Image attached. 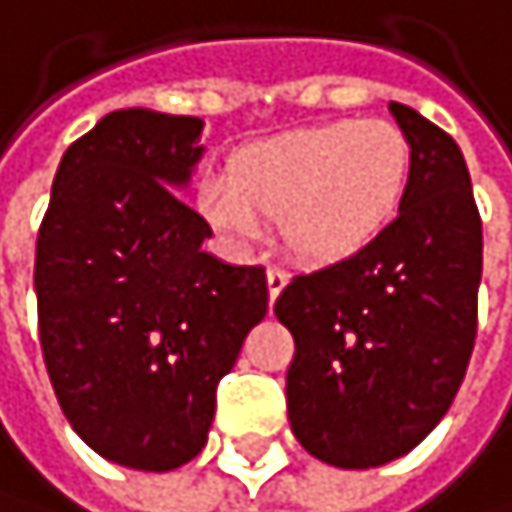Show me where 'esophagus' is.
<instances>
[{
    "label": "esophagus",
    "mask_w": 512,
    "mask_h": 512,
    "mask_svg": "<svg viewBox=\"0 0 512 512\" xmlns=\"http://www.w3.org/2000/svg\"><path fill=\"white\" fill-rule=\"evenodd\" d=\"M286 286H289V273L282 270V267H267V289H270V298H276Z\"/></svg>",
    "instance_id": "1"
}]
</instances>
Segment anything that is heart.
<instances>
[{
	"label": "heart",
	"mask_w": 512,
	"mask_h": 512,
	"mask_svg": "<svg viewBox=\"0 0 512 512\" xmlns=\"http://www.w3.org/2000/svg\"><path fill=\"white\" fill-rule=\"evenodd\" d=\"M410 170V142L395 124L335 120L248 145L230 161V180L198 186V211L230 242H261L273 220L301 258L339 261L395 220Z\"/></svg>",
	"instance_id": "obj_1"
}]
</instances>
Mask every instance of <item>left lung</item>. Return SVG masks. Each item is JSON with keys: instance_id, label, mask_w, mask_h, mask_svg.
<instances>
[{"instance_id": "8db88e82", "label": "left lung", "mask_w": 512, "mask_h": 512, "mask_svg": "<svg viewBox=\"0 0 512 512\" xmlns=\"http://www.w3.org/2000/svg\"><path fill=\"white\" fill-rule=\"evenodd\" d=\"M388 108L413 152L398 217L367 248L292 276L273 304L295 339L292 432L342 469L420 445L457 395L479 326L482 217L463 152L420 111Z\"/></svg>"}]
</instances>
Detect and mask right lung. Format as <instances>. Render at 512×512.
I'll use <instances>...</instances> for the list:
<instances>
[{"label":"right lung","instance_id":"right-lung-1","mask_svg":"<svg viewBox=\"0 0 512 512\" xmlns=\"http://www.w3.org/2000/svg\"><path fill=\"white\" fill-rule=\"evenodd\" d=\"M201 120L127 108L64 152L36 236L39 345L67 423L111 463L167 473L208 441L217 382L267 314L264 267L201 248L208 220L173 192Z\"/></svg>","mask_w":512,"mask_h":512}]
</instances>
